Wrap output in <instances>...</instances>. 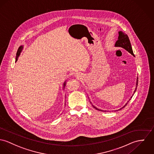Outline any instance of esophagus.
Here are the masks:
<instances>
[{"mask_svg":"<svg viewBox=\"0 0 154 154\" xmlns=\"http://www.w3.org/2000/svg\"><path fill=\"white\" fill-rule=\"evenodd\" d=\"M77 78H78V79H80L82 77V74L80 73V72H76V73H75V75H74Z\"/></svg>","mask_w":154,"mask_h":154,"instance_id":"obj_1","label":"esophagus"}]
</instances>
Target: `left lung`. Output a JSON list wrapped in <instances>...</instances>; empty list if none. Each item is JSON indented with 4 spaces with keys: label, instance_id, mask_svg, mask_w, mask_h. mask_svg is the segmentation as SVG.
<instances>
[{
    "label": "left lung",
    "instance_id": "8db88e82",
    "mask_svg": "<svg viewBox=\"0 0 154 154\" xmlns=\"http://www.w3.org/2000/svg\"><path fill=\"white\" fill-rule=\"evenodd\" d=\"M119 35L118 40H117V42H116V43L115 44V47H119V48H123L125 49L127 51H128L132 55H134L132 48V47H131V45L130 41V39L128 38V36L127 35H126L125 33H124V32H122L121 31H119ZM138 78L137 77V82H136V87H135V90L134 91V94H132V96L134 95V93H135V91L137 90V86H138ZM132 96L131 97L130 99L129 100V101L130 100L131 98L132 97ZM129 101H128V103L129 102ZM128 103H127L122 108H119V109H117V110H115L114 111H117L118 110L119 111V110H121L122 108H124L125 106H127ZM90 103L91 104V102H90ZM92 106L97 110H99V111H104V110H102V109L97 108L96 106H94L93 104H92Z\"/></svg>",
    "mask_w": 154,
    "mask_h": 154
}]
</instances>
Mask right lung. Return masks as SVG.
Listing matches in <instances>:
<instances>
[{"mask_svg":"<svg viewBox=\"0 0 154 154\" xmlns=\"http://www.w3.org/2000/svg\"><path fill=\"white\" fill-rule=\"evenodd\" d=\"M23 48V46H20L19 48H18L17 51V53H16V62L17 61L18 58H19V56H20V53L22 52V51ZM66 81H65V82H64V83H63V88H64V87H65V86H66Z\"/></svg>","mask_w":154,"mask_h":154,"instance_id":"add662e5","label":"right lung"}]
</instances>
